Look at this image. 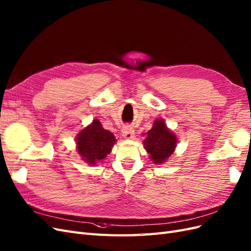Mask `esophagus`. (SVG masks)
<instances>
[{
	"label": "esophagus",
	"mask_w": 251,
	"mask_h": 251,
	"mask_svg": "<svg viewBox=\"0 0 251 251\" xmlns=\"http://www.w3.org/2000/svg\"><path fill=\"white\" fill-rule=\"evenodd\" d=\"M121 134H123L124 138H126V139H132L134 137L135 132H134V130H133L132 127L125 126L123 128V131H121Z\"/></svg>",
	"instance_id": "1"
}]
</instances>
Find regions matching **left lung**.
<instances>
[{
  "mask_svg": "<svg viewBox=\"0 0 251 251\" xmlns=\"http://www.w3.org/2000/svg\"><path fill=\"white\" fill-rule=\"evenodd\" d=\"M146 135V139L142 142L151 160L155 164H161L169 160L177 147L178 138L165 125L164 120L157 118L153 127Z\"/></svg>",
  "mask_w": 251,
  "mask_h": 251,
  "instance_id": "1",
  "label": "left lung"
}]
</instances>
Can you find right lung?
Returning a JSON list of instances; mask_svg holds the SVG:
<instances>
[{"label": "right lung", "mask_w": 251, "mask_h": 251, "mask_svg": "<svg viewBox=\"0 0 251 251\" xmlns=\"http://www.w3.org/2000/svg\"><path fill=\"white\" fill-rule=\"evenodd\" d=\"M116 141L114 134L103 128L98 119H94L83 127L75 137L78 155L91 166L96 165L107 157Z\"/></svg>", "instance_id": "obj_1"}]
</instances>
